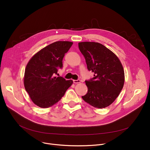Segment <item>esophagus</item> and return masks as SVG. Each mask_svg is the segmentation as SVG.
<instances>
[{
    "label": "esophagus",
    "mask_w": 150,
    "mask_h": 150,
    "mask_svg": "<svg viewBox=\"0 0 150 150\" xmlns=\"http://www.w3.org/2000/svg\"><path fill=\"white\" fill-rule=\"evenodd\" d=\"M73 81H74V83H81V80H74Z\"/></svg>",
    "instance_id": "1"
}]
</instances>
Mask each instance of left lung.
<instances>
[{
  "label": "left lung",
  "mask_w": 150,
  "mask_h": 150,
  "mask_svg": "<svg viewBox=\"0 0 150 150\" xmlns=\"http://www.w3.org/2000/svg\"><path fill=\"white\" fill-rule=\"evenodd\" d=\"M78 47L88 69L94 73L93 78L85 81L88 91L82 98L95 108L108 107L123 87L125 73L122 63L111 50L98 42H81Z\"/></svg>",
  "instance_id": "left-lung-1"
}]
</instances>
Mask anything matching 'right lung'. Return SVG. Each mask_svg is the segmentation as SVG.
Segmentation results:
<instances>
[{
	"label": "right lung",
	"instance_id": "right-lung-1",
	"mask_svg": "<svg viewBox=\"0 0 150 150\" xmlns=\"http://www.w3.org/2000/svg\"><path fill=\"white\" fill-rule=\"evenodd\" d=\"M73 42L57 41L39 50L29 60L25 67L23 84L26 91L38 106H52L64 96L73 84L61 76H54L62 67V59Z\"/></svg>",
	"mask_w": 150,
	"mask_h": 150
}]
</instances>
